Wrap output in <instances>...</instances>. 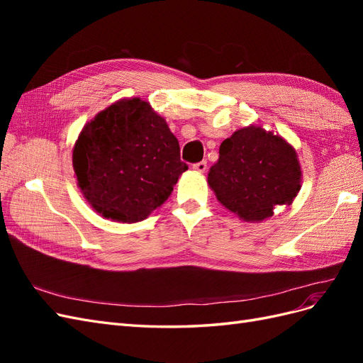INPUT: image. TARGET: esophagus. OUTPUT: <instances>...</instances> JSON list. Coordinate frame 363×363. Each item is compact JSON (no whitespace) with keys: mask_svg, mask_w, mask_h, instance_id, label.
<instances>
[{"mask_svg":"<svg viewBox=\"0 0 363 363\" xmlns=\"http://www.w3.org/2000/svg\"><path fill=\"white\" fill-rule=\"evenodd\" d=\"M192 168H194L195 171H199V172H206V169H207V162L203 160V162H199V163H194Z\"/></svg>","mask_w":363,"mask_h":363,"instance_id":"esophagus-1","label":"esophagus"}]
</instances>
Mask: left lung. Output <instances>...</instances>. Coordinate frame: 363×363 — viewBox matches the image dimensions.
I'll use <instances>...</instances> for the list:
<instances>
[{"instance_id":"8db88e82","label":"left lung","mask_w":363,"mask_h":363,"mask_svg":"<svg viewBox=\"0 0 363 363\" xmlns=\"http://www.w3.org/2000/svg\"><path fill=\"white\" fill-rule=\"evenodd\" d=\"M207 182L230 212L260 223L272 216L276 206L292 204L301 188V167L281 136L250 125L223 142Z\"/></svg>"}]
</instances>
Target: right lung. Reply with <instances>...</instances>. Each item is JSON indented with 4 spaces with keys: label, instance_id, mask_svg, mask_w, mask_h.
I'll use <instances>...</instances> for the list:
<instances>
[{
    "label": "right lung",
    "instance_id": "1",
    "mask_svg": "<svg viewBox=\"0 0 363 363\" xmlns=\"http://www.w3.org/2000/svg\"><path fill=\"white\" fill-rule=\"evenodd\" d=\"M72 164L87 203L101 216L128 224L167 201L188 169L167 121L140 98L116 101L87 123Z\"/></svg>",
    "mask_w": 363,
    "mask_h": 363
}]
</instances>
